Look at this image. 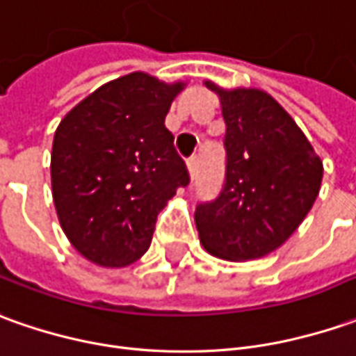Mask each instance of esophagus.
<instances>
[{
  "label": "esophagus",
  "instance_id": "obj_1",
  "mask_svg": "<svg viewBox=\"0 0 356 356\" xmlns=\"http://www.w3.org/2000/svg\"><path fill=\"white\" fill-rule=\"evenodd\" d=\"M188 168H190V174L195 176L197 168H200V154H192V156L188 159Z\"/></svg>",
  "mask_w": 356,
  "mask_h": 356
}]
</instances>
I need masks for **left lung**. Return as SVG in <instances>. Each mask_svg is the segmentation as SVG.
Returning a JSON list of instances; mask_svg holds the SVG:
<instances>
[{
	"mask_svg": "<svg viewBox=\"0 0 356 356\" xmlns=\"http://www.w3.org/2000/svg\"><path fill=\"white\" fill-rule=\"evenodd\" d=\"M225 180L195 206L200 241L213 257L252 261L294 233L319 194L323 164L282 106L261 90H219Z\"/></svg>",
	"mask_w": 356,
	"mask_h": 356,
	"instance_id": "left-lung-1",
	"label": "left lung"
}]
</instances>
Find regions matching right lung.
<instances>
[{
  "label": "right lung",
  "instance_id": "1",
  "mask_svg": "<svg viewBox=\"0 0 356 356\" xmlns=\"http://www.w3.org/2000/svg\"><path fill=\"white\" fill-rule=\"evenodd\" d=\"M180 90L127 74L88 95L56 129L52 197L66 237L88 261L121 268L140 259L161 209L190 184L164 125Z\"/></svg>",
  "mask_w": 356,
  "mask_h": 356
}]
</instances>
